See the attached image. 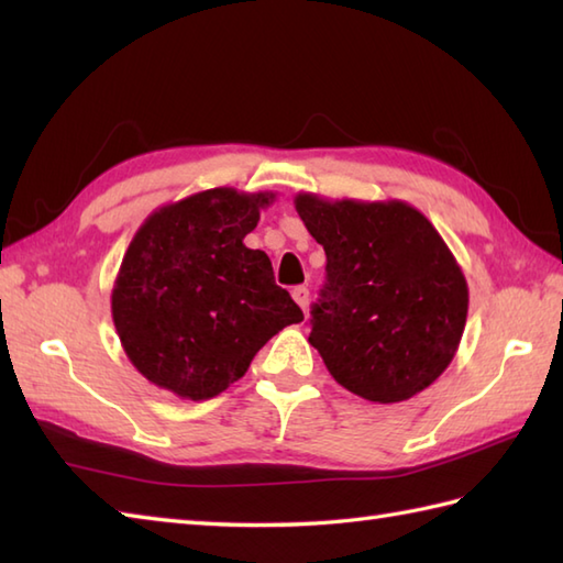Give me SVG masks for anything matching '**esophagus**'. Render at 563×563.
<instances>
[{
  "mask_svg": "<svg viewBox=\"0 0 563 563\" xmlns=\"http://www.w3.org/2000/svg\"><path fill=\"white\" fill-rule=\"evenodd\" d=\"M294 294V301L303 308V311H308V301H311V291L306 289V286H296V289L291 291Z\"/></svg>",
  "mask_w": 563,
  "mask_h": 563,
  "instance_id": "esophagus-1",
  "label": "esophagus"
}]
</instances>
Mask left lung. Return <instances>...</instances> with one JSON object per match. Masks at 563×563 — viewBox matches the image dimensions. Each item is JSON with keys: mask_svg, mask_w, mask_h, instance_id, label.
<instances>
[{"mask_svg": "<svg viewBox=\"0 0 563 563\" xmlns=\"http://www.w3.org/2000/svg\"><path fill=\"white\" fill-rule=\"evenodd\" d=\"M323 245L308 342L347 391L400 404L440 378L462 342L468 286L442 235L406 201L294 199Z\"/></svg>", "mask_w": 563, "mask_h": 563, "instance_id": "8db88e82", "label": "left lung"}]
</instances>
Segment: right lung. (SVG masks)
<instances>
[{
	"label": "right lung",
	"instance_id": "1",
	"mask_svg": "<svg viewBox=\"0 0 563 563\" xmlns=\"http://www.w3.org/2000/svg\"><path fill=\"white\" fill-rule=\"evenodd\" d=\"M272 191L206 189L153 211L137 228L111 291L123 352L147 382L209 400L303 313L272 262L243 240Z\"/></svg>",
	"mask_w": 563,
	"mask_h": 563
}]
</instances>
